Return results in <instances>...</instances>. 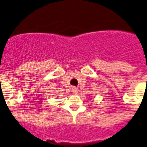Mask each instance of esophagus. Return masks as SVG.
<instances>
[{"label":"esophagus","mask_w":147,"mask_h":147,"mask_svg":"<svg viewBox=\"0 0 147 147\" xmlns=\"http://www.w3.org/2000/svg\"><path fill=\"white\" fill-rule=\"evenodd\" d=\"M71 90H72V92L74 94H76L77 92H78V90H77V87H75V86H73L72 88H71Z\"/></svg>","instance_id":"obj_1"}]
</instances>
